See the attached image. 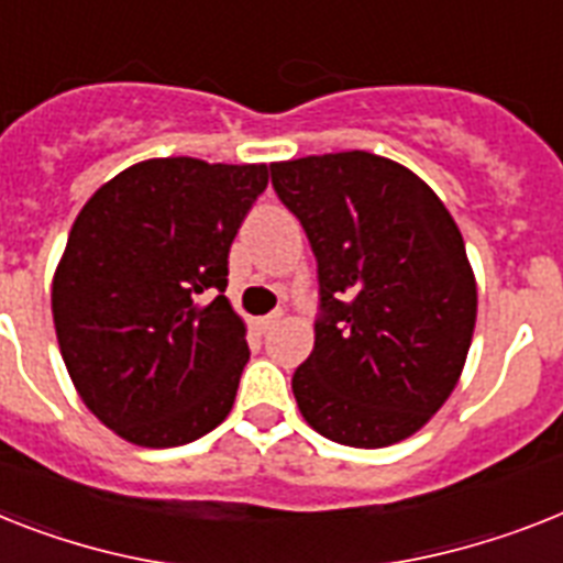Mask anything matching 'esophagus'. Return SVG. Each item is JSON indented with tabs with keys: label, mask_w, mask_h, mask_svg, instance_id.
<instances>
[{
	"label": "esophagus",
	"mask_w": 563,
	"mask_h": 563,
	"mask_svg": "<svg viewBox=\"0 0 563 563\" xmlns=\"http://www.w3.org/2000/svg\"><path fill=\"white\" fill-rule=\"evenodd\" d=\"M282 310H273V313H267V316H262V319H258V331L262 333H267L271 331V328H276L278 322H282Z\"/></svg>",
	"instance_id": "esophagus-1"
}]
</instances>
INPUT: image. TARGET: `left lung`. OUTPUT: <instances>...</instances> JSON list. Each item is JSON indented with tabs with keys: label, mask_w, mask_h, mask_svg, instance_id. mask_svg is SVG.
Returning <instances> with one entry per match:
<instances>
[{
	"label": "left lung",
	"mask_w": 563,
	"mask_h": 563,
	"mask_svg": "<svg viewBox=\"0 0 563 563\" xmlns=\"http://www.w3.org/2000/svg\"><path fill=\"white\" fill-rule=\"evenodd\" d=\"M316 255L313 354L292 374L322 438L383 449L438 415L466 362L477 287L454 218L426 180L371 152L271 164Z\"/></svg>",
	"instance_id": "obj_1"
}]
</instances>
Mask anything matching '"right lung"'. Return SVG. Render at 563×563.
I'll list each match as a JSON object with an SVG mask.
<instances>
[{
  "instance_id": "right-lung-1",
  "label": "right lung",
  "mask_w": 563,
  "mask_h": 563,
  "mask_svg": "<svg viewBox=\"0 0 563 563\" xmlns=\"http://www.w3.org/2000/svg\"><path fill=\"white\" fill-rule=\"evenodd\" d=\"M267 180L264 164L155 157L74 221L51 287L59 351L91 415L129 443H192L230 415L250 347L227 255Z\"/></svg>"
}]
</instances>
